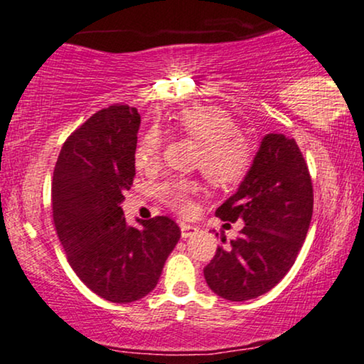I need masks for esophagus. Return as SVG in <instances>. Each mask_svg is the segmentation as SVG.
Here are the masks:
<instances>
[{
	"label": "esophagus",
	"instance_id": "obj_1",
	"mask_svg": "<svg viewBox=\"0 0 364 364\" xmlns=\"http://www.w3.org/2000/svg\"><path fill=\"white\" fill-rule=\"evenodd\" d=\"M179 228H181V236L183 238H190L193 232H196L200 228L195 225H188V223H179Z\"/></svg>",
	"mask_w": 364,
	"mask_h": 364
}]
</instances>
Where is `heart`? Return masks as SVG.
<instances>
[{
  "instance_id": "obj_1",
  "label": "heart",
  "mask_w": 364,
  "mask_h": 364,
  "mask_svg": "<svg viewBox=\"0 0 364 364\" xmlns=\"http://www.w3.org/2000/svg\"><path fill=\"white\" fill-rule=\"evenodd\" d=\"M183 133L201 144L196 156L208 181L218 188H230L240 183L248 173L251 151L248 143L240 136V128L228 111L216 106H195L183 109L178 116ZM163 136L159 129H148L134 149L136 168H148L156 163L161 151ZM196 183L185 178H171L158 188V195L171 210L186 215L191 211V195Z\"/></svg>"
}]
</instances>
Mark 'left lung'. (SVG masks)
<instances>
[{
    "label": "left lung",
    "instance_id": "8db88e82",
    "mask_svg": "<svg viewBox=\"0 0 364 364\" xmlns=\"http://www.w3.org/2000/svg\"><path fill=\"white\" fill-rule=\"evenodd\" d=\"M216 216L245 226L205 268L208 287L230 301L268 293L294 264L313 216L311 178L296 141L266 134L238 191Z\"/></svg>",
    "mask_w": 364,
    "mask_h": 364
}]
</instances>
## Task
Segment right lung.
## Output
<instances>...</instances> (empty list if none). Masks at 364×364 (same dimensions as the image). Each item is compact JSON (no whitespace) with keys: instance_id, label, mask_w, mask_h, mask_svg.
Masks as SVG:
<instances>
[{"instance_id":"obj_1","label":"right lung","mask_w":364,"mask_h":364,"mask_svg":"<svg viewBox=\"0 0 364 364\" xmlns=\"http://www.w3.org/2000/svg\"><path fill=\"white\" fill-rule=\"evenodd\" d=\"M141 116L114 105L81 124L63 144L51 201L68 263L91 291L133 303L153 291L181 231L166 216L126 221L121 203L133 185Z\"/></svg>"}]
</instances>
